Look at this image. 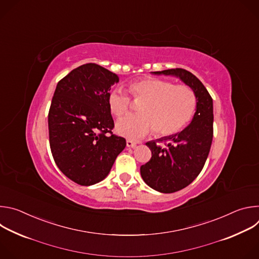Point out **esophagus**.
I'll return each mask as SVG.
<instances>
[{"mask_svg": "<svg viewBox=\"0 0 259 259\" xmlns=\"http://www.w3.org/2000/svg\"><path fill=\"white\" fill-rule=\"evenodd\" d=\"M126 144H127V146H128V147H132V149H134V147L137 145V142H135V141H132V140L128 139V140L126 141Z\"/></svg>", "mask_w": 259, "mask_h": 259, "instance_id": "esophagus-1", "label": "esophagus"}]
</instances>
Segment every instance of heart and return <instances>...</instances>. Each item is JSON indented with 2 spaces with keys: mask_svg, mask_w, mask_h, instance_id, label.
<instances>
[{
  "mask_svg": "<svg viewBox=\"0 0 259 259\" xmlns=\"http://www.w3.org/2000/svg\"><path fill=\"white\" fill-rule=\"evenodd\" d=\"M134 99L143 100L139 115L128 116L117 124V132L130 140H137L155 130L158 136L166 137L179 133L194 118L197 96L187 85L158 79L144 78L128 84ZM107 105L115 117H124L130 109L129 96L121 89L110 91Z\"/></svg>",
  "mask_w": 259,
  "mask_h": 259,
  "instance_id": "b5f03b06",
  "label": "heart"
}]
</instances>
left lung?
Returning a JSON list of instances; mask_svg holds the SVG:
<instances>
[{
  "mask_svg": "<svg viewBox=\"0 0 259 259\" xmlns=\"http://www.w3.org/2000/svg\"><path fill=\"white\" fill-rule=\"evenodd\" d=\"M154 73L179 77L197 96L196 114L187 128L145 143L152 151V158L140 167L141 177L152 189L170 194L187 188L205 165L213 138V101L202 82L187 69L171 68Z\"/></svg>",
  "mask_w": 259,
  "mask_h": 259,
  "instance_id": "left-lung-1",
  "label": "left lung"
}]
</instances>
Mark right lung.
<instances>
[{
    "mask_svg": "<svg viewBox=\"0 0 259 259\" xmlns=\"http://www.w3.org/2000/svg\"><path fill=\"white\" fill-rule=\"evenodd\" d=\"M116 73L86 63L62 78L55 89L48 114L49 143L59 170L80 186L103 180L126 139L114 134L107 105Z\"/></svg>",
    "mask_w": 259,
    "mask_h": 259,
    "instance_id": "right-lung-1",
    "label": "right lung"
}]
</instances>
